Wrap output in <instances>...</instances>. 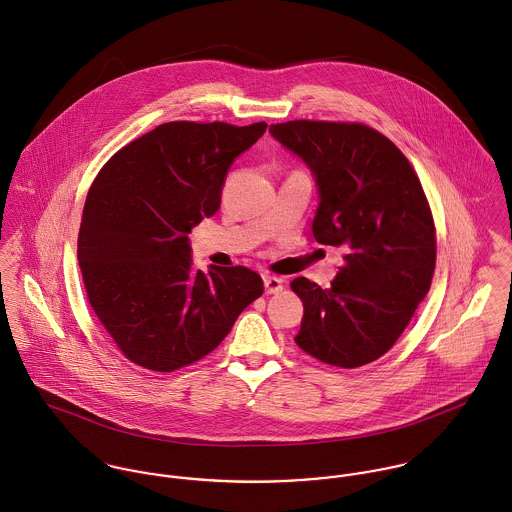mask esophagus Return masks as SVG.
<instances>
[{
    "label": "esophagus",
    "instance_id": "esophagus-1",
    "mask_svg": "<svg viewBox=\"0 0 512 512\" xmlns=\"http://www.w3.org/2000/svg\"><path fill=\"white\" fill-rule=\"evenodd\" d=\"M264 288L266 293H278L284 290V282L278 276H264Z\"/></svg>",
    "mask_w": 512,
    "mask_h": 512
}]
</instances>
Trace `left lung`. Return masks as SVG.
<instances>
[{"label": "left lung", "instance_id": "1", "mask_svg": "<svg viewBox=\"0 0 512 512\" xmlns=\"http://www.w3.org/2000/svg\"><path fill=\"white\" fill-rule=\"evenodd\" d=\"M270 132L317 181L311 236L347 250L331 288L293 280L303 301L295 343L325 365H368L392 349L432 286L438 246L422 183L406 155L365 124L292 120Z\"/></svg>", "mask_w": 512, "mask_h": 512}]
</instances>
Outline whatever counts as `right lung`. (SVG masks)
Segmentation results:
<instances>
[{"mask_svg": "<svg viewBox=\"0 0 512 512\" xmlns=\"http://www.w3.org/2000/svg\"><path fill=\"white\" fill-rule=\"evenodd\" d=\"M266 122H167L116 151L86 195L78 266L90 307L126 359L155 372L215 351L264 293L244 268L195 270L189 232L220 207L232 161Z\"/></svg>", "mask_w": 512, "mask_h": 512, "instance_id": "obj_1", "label": "right lung"}]
</instances>
